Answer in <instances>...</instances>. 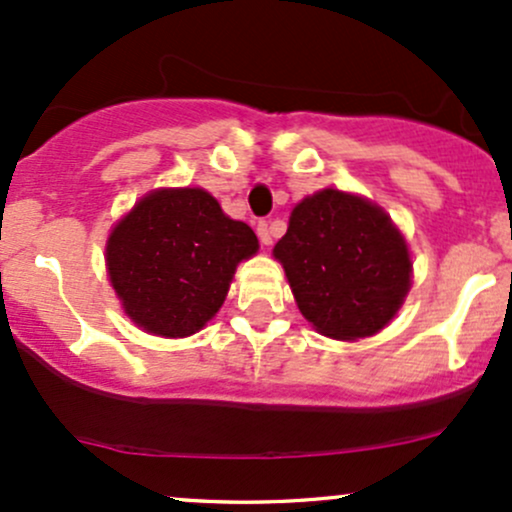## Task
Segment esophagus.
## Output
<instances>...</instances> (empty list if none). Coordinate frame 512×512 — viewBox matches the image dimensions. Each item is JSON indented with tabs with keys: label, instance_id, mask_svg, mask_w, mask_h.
Here are the masks:
<instances>
[{
	"label": "esophagus",
	"instance_id": "obj_1",
	"mask_svg": "<svg viewBox=\"0 0 512 512\" xmlns=\"http://www.w3.org/2000/svg\"><path fill=\"white\" fill-rule=\"evenodd\" d=\"M257 236H260V243L262 245L272 243V226H269V221L257 223Z\"/></svg>",
	"mask_w": 512,
	"mask_h": 512
}]
</instances>
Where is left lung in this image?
Segmentation results:
<instances>
[{
    "mask_svg": "<svg viewBox=\"0 0 512 512\" xmlns=\"http://www.w3.org/2000/svg\"><path fill=\"white\" fill-rule=\"evenodd\" d=\"M274 257L305 320L344 342L383 330L411 286L407 240L390 216L332 187L296 204Z\"/></svg>",
    "mask_w": 512,
    "mask_h": 512,
    "instance_id": "left-lung-1",
    "label": "left lung"
}]
</instances>
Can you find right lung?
<instances>
[{"label":"right lung","mask_w":512,"mask_h":512,"mask_svg":"<svg viewBox=\"0 0 512 512\" xmlns=\"http://www.w3.org/2000/svg\"><path fill=\"white\" fill-rule=\"evenodd\" d=\"M260 248L209 192L168 187L139 199L105 245L110 284L129 320L158 337H190L219 313L238 262Z\"/></svg>","instance_id":"obj_1"}]
</instances>
